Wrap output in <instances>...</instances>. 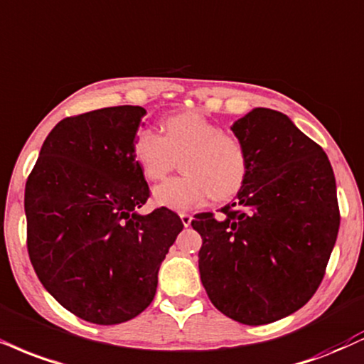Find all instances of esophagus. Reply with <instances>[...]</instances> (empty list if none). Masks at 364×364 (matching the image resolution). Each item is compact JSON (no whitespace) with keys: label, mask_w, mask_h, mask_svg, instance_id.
<instances>
[{"label":"esophagus","mask_w":364,"mask_h":364,"mask_svg":"<svg viewBox=\"0 0 364 364\" xmlns=\"http://www.w3.org/2000/svg\"><path fill=\"white\" fill-rule=\"evenodd\" d=\"M179 218H181L183 225H185V227H190L191 220H193V217H191L190 213H186V212H181V213H179Z\"/></svg>","instance_id":"34e87169"}]
</instances>
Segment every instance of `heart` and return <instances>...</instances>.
Here are the masks:
<instances>
[{
    "label": "heart",
    "mask_w": 364,
    "mask_h": 364,
    "mask_svg": "<svg viewBox=\"0 0 364 364\" xmlns=\"http://www.w3.org/2000/svg\"><path fill=\"white\" fill-rule=\"evenodd\" d=\"M163 135L139 129L132 140V157L149 181L168 176L181 157L185 174L156 186L152 198L161 207L186 210L213 196L229 200L246 183L249 157L235 135L222 132L215 122L200 112L166 117Z\"/></svg>",
    "instance_id": "1"
}]
</instances>
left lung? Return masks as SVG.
<instances>
[{
    "instance_id": "1",
    "label": "left lung",
    "mask_w": 364,
    "mask_h": 364,
    "mask_svg": "<svg viewBox=\"0 0 364 364\" xmlns=\"http://www.w3.org/2000/svg\"><path fill=\"white\" fill-rule=\"evenodd\" d=\"M249 173L224 215L196 213L200 278L227 317L262 326L317 291L339 230L336 178L326 152L283 113L254 108L234 122Z\"/></svg>"
}]
</instances>
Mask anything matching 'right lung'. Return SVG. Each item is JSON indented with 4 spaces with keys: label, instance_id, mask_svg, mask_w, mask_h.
I'll return each mask as SVG.
<instances>
[{
    "label": "right lung",
    "instance_id": "right-lung-1",
    "mask_svg": "<svg viewBox=\"0 0 364 364\" xmlns=\"http://www.w3.org/2000/svg\"><path fill=\"white\" fill-rule=\"evenodd\" d=\"M142 107H110L60 120L25 186L27 247L38 279L82 321L113 326L156 295L157 273L183 230L173 210H135L149 186L132 157Z\"/></svg>",
    "mask_w": 364,
    "mask_h": 364
}]
</instances>
